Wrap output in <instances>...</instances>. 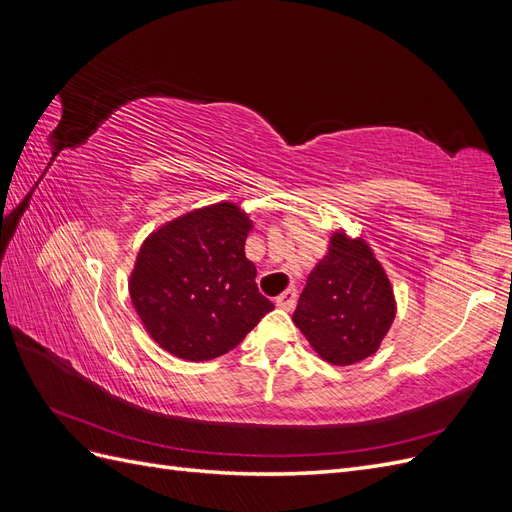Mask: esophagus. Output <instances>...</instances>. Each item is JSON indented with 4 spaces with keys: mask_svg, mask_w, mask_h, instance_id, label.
Wrapping results in <instances>:
<instances>
[{
    "mask_svg": "<svg viewBox=\"0 0 512 512\" xmlns=\"http://www.w3.org/2000/svg\"><path fill=\"white\" fill-rule=\"evenodd\" d=\"M294 301H297V292H294V288H288L280 294V297H275V305L280 309H292Z\"/></svg>",
    "mask_w": 512,
    "mask_h": 512,
    "instance_id": "1",
    "label": "esophagus"
}]
</instances>
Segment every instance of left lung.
<instances>
[{
  "instance_id": "1",
  "label": "left lung",
  "mask_w": 512,
  "mask_h": 512,
  "mask_svg": "<svg viewBox=\"0 0 512 512\" xmlns=\"http://www.w3.org/2000/svg\"><path fill=\"white\" fill-rule=\"evenodd\" d=\"M397 314L393 284L363 237L331 230L327 254L307 277L292 320L309 346L337 367L376 354Z\"/></svg>"
}]
</instances>
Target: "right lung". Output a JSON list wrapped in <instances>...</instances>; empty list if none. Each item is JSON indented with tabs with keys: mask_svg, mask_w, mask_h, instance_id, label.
I'll use <instances>...</instances> for the list:
<instances>
[{
	"mask_svg": "<svg viewBox=\"0 0 512 512\" xmlns=\"http://www.w3.org/2000/svg\"><path fill=\"white\" fill-rule=\"evenodd\" d=\"M252 228L250 213L222 200L179 215L143 241L128 288L160 348L183 361L218 359L271 312L245 256Z\"/></svg>",
	"mask_w": 512,
	"mask_h": 512,
	"instance_id": "right-lung-1",
	"label": "right lung"
}]
</instances>
